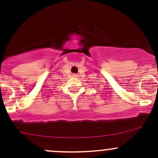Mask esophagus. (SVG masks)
<instances>
[{"mask_svg": "<svg viewBox=\"0 0 158 158\" xmlns=\"http://www.w3.org/2000/svg\"><path fill=\"white\" fill-rule=\"evenodd\" d=\"M73 76H74V77H76V76H77V75H73Z\"/></svg>", "mask_w": 158, "mask_h": 158, "instance_id": "1", "label": "esophagus"}]
</instances>
